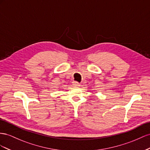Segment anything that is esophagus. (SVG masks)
<instances>
[{
	"label": "esophagus",
	"instance_id": "esophagus-1",
	"mask_svg": "<svg viewBox=\"0 0 150 150\" xmlns=\"http://www.w3.org/2000/svg\"><path fill=\"white\" fill-rule=\"evenodd\" d=\"M73 85H74V86L79 87V86H80V84L79 82H75V81H74V82H73Z\"/></svg>",
	"mask_w": 150,
	"mask_h": 150
}]
</instances>
